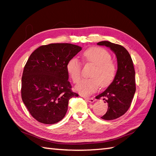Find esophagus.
Instances as JSON below:
<instances>
[{
    "label": "esophagus",
    "mask_w": 156,
    "mask_h": 156,
    "mask_svg": "<svg viewBox=\"0 0 156 156\" xmlns=\"http://www.w3.org/2000/svg\"><path fill=\"white\" fill-rule=\"evenodd\" d=\"M84 100H86V101L89 102H94L95 101V100L93 98H87V97H84Z\"/></svg>",
    "instance_id": "esophagus-1"
}]
</instances>
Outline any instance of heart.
Wrapping results in <instances>:
<instances>
[{"instance_id":"1","label":"heart","mask_w":156,"mask_h":156,"mask_svg":"<svg viewBox=\"0 0 156 156\" xmlns=\"http://www.w3.org/2000/svg\"><path fill=\"white\" fill-rule=\"evenodd\" d=\"M83 58L87 62L94 65L91 73V78L84 79L76 86V91L84 96H89L96 92L100 85L102 87L109 86L112 83L116 73V67L112 56L107 50L100 47H92L84 51ZM81 62L76 58L68 62L67 70L74 83L81 78Z\"/></svg>"}]
</instances>
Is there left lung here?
I'll return each mask as SVG.
<instances>
[{"label":"left lung","instance_id":"obj_1","mask_svg":"<svg viewBox=\"0 0 156 156\" xmlns=\"http://www.w3.org/2000/svg\"><path fill=\"white\" fill-rule=\"evenodd\" d=\"M97 44L109 47L117 58L118 69L114 79L106 90L96 96L97 99L102 98L108 103L107 112L102 119L114 120L125 114L131 106L136 92L135 69L130 54L124 47L109 41Z\"/></svg>","mask_w":156,"mask_h":156}]
</instances>
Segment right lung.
I'll return each instance as SVG.
<instances>
[{
  "mask_svg": "<svg viewBox=\"0 0 156 156\" xmlns=\"http://www.w3.org/2000/svg\"><path fill=\"white\" fill-rule=\"evenodd\" d=\"M82 47L69 43L39 47L30 55L22 76L21 97L30 114L43 124L61 120L69 100L78 95L72 91L67 65Z\"/></svg>",
  "mask_w": 156,
  "mask_h": 156,
  "instance_id": "right-lung-1",
  "label": "right lung"
}]
</instances>
